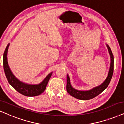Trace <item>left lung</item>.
Here are the masks:
<instances>
[{"label":"left lung","mask_w":124,"mask_h":124,"mask_svg":"<svg viewBox=\"0 0 124 124\" xmlns=\"http://www.w3.org/2000/svg\"><path fill=\"white\" fill-rule=\"evenodd\" d=\"M107 47L110 55L111 63L110 69H109V73H108V76L107 78H106V79H105V81H104V82H103L99 86H97L95 87V88H93L92 90H90L89 91H79L76 90V89L72 87L71 84H70V78L69 77L68 75H67L66 90L67 93L69 94L70 95H71V96L79 100H90L99 95L100 93H101L108 86V85H109V83H110L111 81V79L112 78L113 73L114 57L112 51H111V49L108 45H107Z\"/></svg>","instance_id":"obj_1"}]
</instances>
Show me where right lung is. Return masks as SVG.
Instances as JSON below:
<instances>
[{"instance_id": "1", "label": "right lung", "mask_w": 124, "mask_h": 124, "mask_svg": "<svg viewBox=\"0 0 124 124\" xmlns=\"http://www.w3.org/2000/svg\"><path fill=\"white\" fill-rule=\"evenodd\" d=\"M10 44L6 47L3 54V67L4 73L8 82L19 93L25 96L34 97L39 95L43 93L46 88L47 85L50 78L52 73H50L45 79L38 85H29L20 82L12 74L8 65L7 59V53Z\"/></svg>"}]
</instances>
